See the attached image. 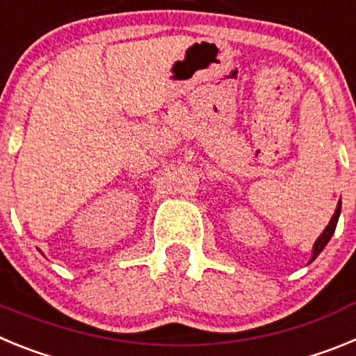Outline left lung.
Here are the masks:
<instances>
[{
    "mask_svg": "<svg viewBox=\"0 0 356 356\" xmlns=\"http://www.w3.org/2000/svg\"><path fill=\"white\" fill-rule=\"evenodd\" d=\"M339 213H341V201H339L337 209H335V213H333V217H332V219H330V222H328V226H326V228H325V232H323V234L319 235V238H317L316 244H314L312 260H316L317 254H319L321 251L325 250V246H326V244H328L330 238H332L333 232H335V226H337V221H339ZM312 260H310V262H312Z\"/></svg>",
    "mask_w": 356,
    "mask_h": 356,
    "instance_id": "1",
    "label": "left lung"
}]
</instances>
